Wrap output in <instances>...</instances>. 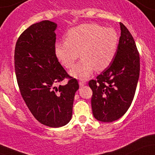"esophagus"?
<instances>
[{
  "mask_svg": "<svg viewBox=\"0 0 155 155\" xmlns=\"http://www.w3.org/2000/svg\"><path fill=\"white\" fill-rule=\"evenodd\" d=\"M79 86L81 87V86H84V85L86 84V80H84V79H80L79 80Z\"/></svg>",
  "mask_w": 155,
  "mask_h": 155,
  "instance_id": "esophagus-1",
  "label": "esophagus"
}]
</instances>
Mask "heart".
I'll return each mask as SVG.
<instances>
[{
    "label": "heart",
    "instance_id": "obj_1",
    "mask_svg": "<svg viewBox=\"0 0 155 155\" xmlns=\"http://www.w3.org/2000/svg\"><path fill=\"white\" fill-rule=\"evenodd\" d=\"M65 41L56 42L54 53L62 65L70 68L80 55L81 60L71 70L74 77L85 79L94 69L102 71L111 65L119 46L118 33L113 28L82 24L67 32Z\"/></svg>",
    "mask_w": 155,
    "mask_h": 155
}]
</instances>
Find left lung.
<instances>
[{"label":"left lung","instance_id":"8db88e82","mask_svg":"<svg viewBox=\"0 0 155 155\" xmlns=\"http://www.w3.org/2000/svg\"><path fill=\"white\" fill-rule=\"evenodd\" d=\"M121 36L111 65L95 80H90L93 116L111 122L128 110L134 97L140 74V58L136 43L127 28L120 23Z\"/></svg>","mask_w":155,"mask_h":155}]
</instances>
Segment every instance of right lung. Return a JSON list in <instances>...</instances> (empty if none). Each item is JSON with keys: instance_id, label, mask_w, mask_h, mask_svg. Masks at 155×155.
<instances>
[{"instance_id": "obj_1", "label": "right lung", "mask_w": 155, "mask_h": 155, "mask_svg": "<svg viewBox=\"0 0 155 155\" xmlns=\"http://www.w3.org/2000/svg\"><path fill=\"white\" fill-rule=\"evenodd\" d=\"M57 26L49 20L32 25L19 37L15 51V74L22 98L35 118L51 127L70 122L79 89L77 80L67 74L55 55ZM65 78L69 82L59 85Z\"/></svg>"}]
</instances>
